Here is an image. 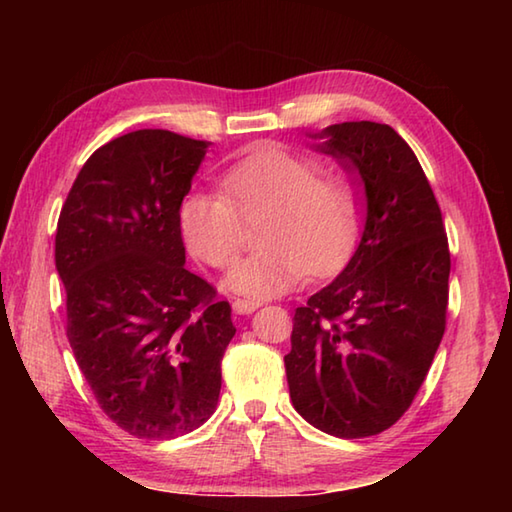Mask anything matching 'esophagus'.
<instances>
[{"mask_svg": "<svg viewBox=\"0 0 512 512\" xmlns=\"http://www.w3.org/2000/svg\"><path fill=\"white\" fill-rule=\"evenodd\" d=\"M257 307H259L257 300H246V298L232 300V309H235L237 314H253Z\"/></svg>", "mask_w": 512, "mask_h": 512, "instance_id": "obj_1", "label": "esophagus"}]
</instances>
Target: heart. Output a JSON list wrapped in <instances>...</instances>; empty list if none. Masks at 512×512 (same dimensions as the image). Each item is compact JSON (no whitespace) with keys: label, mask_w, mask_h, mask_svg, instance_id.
Wrapping results in <instances>:
<instances>
[{"label":"heart","mask_w":512,"mask_h":512,"mask_svg":"<svg viewBox=\"0 0 512 512\" xmlns=\"http://www.w3.org/2000/svg\"><path fill=\"white\" fill-rule=\"evenodd\" d=\"M221 196L189 192L178 228L198 262L228 268L241 248V223L255 225L259 250L232 268L225 287L250 298L291 291L302 275L323 277L352 253L359 196L348 178L280 144H264L221 173Z\"/></svg>","instance_id":"obj_1"}]
</instances>
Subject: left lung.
<instances>
[{"label": "left lung", "mask_w": 512, "mask_h": 512, "mask_svg": "<svg viewBox=\"0 0 512 512\" xmlns=\"http://www.w3.org/2000/svg\"><path fill=\"white\" fill-rule=\"evenodd\" d=\"M314 140L361 178L366 225L341 275L296 309L284 366L302 418L329 436L366 438L393 427L427 377L452 259L429 180L391 126L343 121Z\"/></svg>", "instance_id": "8db88e82"}]
</instances>
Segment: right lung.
<instances>
[{
    "mask_svg": "<svg viewBox=\"0 0 512 512\" xmlns=\"http://www.w3.org/2000/svg\"><path fill=\"white\" fill-rule=\"evenodd\" d=\"M207 146L162 128L121 135L90 155L60 210L67 339L103 413L135 438L210 418L237 332L228 302L185 268L178 228Z\"/></svg>",
    "mask_w": 512,
    "mask_h": 512,
    "instance_id": "obj_1",
    "label": "right lung"
}]
</instances>
